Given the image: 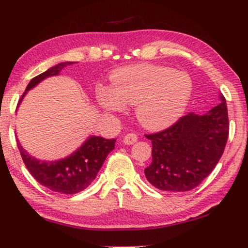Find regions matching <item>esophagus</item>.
Returning <instances> with one entry per match:
<instances>
[{"label":"esophagus","instance_id":"obj_1","mask_svg":"<svg viewBox=\"0 0 248 248\" xmlns=\"http://www.w3.org/2000/svg\"><path fill=\"white\" fill-rule=\"evenodd\" d=\"M123 141H124V144L132 145L138 141V137H137L136 133H128V134H125V137L124 138Z\"/></svg>","mask_w":248,"mask_h":248}]
</instances>
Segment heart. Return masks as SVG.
I'll return each instance as SVG.
<instances>
[{
    "label": "heart",
    "mask_w": 248,
    "mask_h": 248,
    "mask_svg": "<svg viewBox=\"0 0 248 248\" xmlns=\"http://www.w3.org/2000/svg\"><path fill=\"white\" fill-rule=\"evenodd\" d=\"M191 91V78L186 72L138 64L116 70L111 75V87H96V100L108 112L123 111L124 104L137 105L140 124L158 130L170 127L182 117Z\"/></svg>",
    "instance_id": "obj_1"
}]
</instances>
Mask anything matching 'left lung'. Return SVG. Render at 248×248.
<instances>
[{
  "label": "left lung",
  "mask_w": 248,
  "mask_h": 248,
  "mask_svg": "<svg viewBox=\"0 0 248 248\" xmlns=\"http://www.w3.org/2000/svg\"><path fill=\"white\" fill-rule=\"evenodd\" d=\"M221 103L203 115L184 116L164 131L148 134L152 141V163L146 179L163 191H188L215 170L229 137L228 107Z\"/></svg>",
  "instance_id": "1"
}]
</instances>
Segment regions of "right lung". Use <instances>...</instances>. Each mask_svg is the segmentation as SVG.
Returning <instances> with one entry per match:
<instances>
[{
	"label": "right lung",
	"instance_id": "add662e5",
	"mask_svg": "<svg viewBox=\"0 0 248 248\" xmlns=\"http://www.w3.org/2000/svg\"><path fill=\"white\" fill-rule=\"evenodd\" d=\"M73 63L77 62H60L33 78L28 83L18 106L28 91L32 90L46 78L57 77L65 66ZM115 139L107 140L102 137L90 136L79 148L66 157L56 161H46L31 156L17 139L20 155L33 178L48 189L65 195L78 194L90 186L97 176L107 155L115 149Z\"/></svg>",
	"mask_w": 248,
	"mask_h": 248
}]
</instances>
